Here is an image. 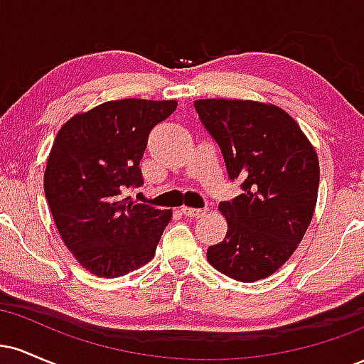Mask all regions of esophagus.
I'll list each match as a JSON object with an SVG mask.
<instances>
[{
  "label": "esophagus",
  "instance_id": "1",
  "mask_svg": "<svg viewBox=\"0 0 364 364\" xmlns=\"http://www.w3.org/2000/svg\"><path fill=\"white\" fill-rule=\"evenodd\" d=\"M181 212L188 217H203L207 214V208H190V207H181Z\"/></svg>",
  "mask_w": 364,
  "mask_h": 364
}]
</instances>
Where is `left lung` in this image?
I'll return each instance as SVG.
<instances>
[{
	"instance_id": "1",
	"label": "left lung",
	"mask_w": 364,
	"mask_h": 364,
	"mask_svg": "<svg viewBox=\"0 0 364 364\" xmlns=\"http://www.w3.org/2000/svg\"><path fill=\"white\" fill-rule=\"evenodd\" d=\"M195 109L219 144L229 178L243 179V193L219 203L228 232L207 250V260L240 282L260 281L289 260L311 223L320 181L316 150L275 104L200 99Z\"/></svg>"
}]
</instances>
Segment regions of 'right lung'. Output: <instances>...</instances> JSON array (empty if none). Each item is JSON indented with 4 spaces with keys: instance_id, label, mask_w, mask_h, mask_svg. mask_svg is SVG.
Returning <instances> with one entry per match:
<instances>
[{
    "instance_id": "obj_1",
    "label": "right lung",
    "mask_w": 364,
    "mask_h": 364,
    "mask_svg": "<svg viewBox=\"0 0 364 364\" xmlns=\"http://www.w3.org/2000/svg\"><path fill=\"white\" fill-rule=\"evenodd\" d=\"M176 101L121 99L78 112L58 132L44 191L63 243L97 277H121L150 262L173 212L133 202L144 183L149 133Z\"/></svg>"
}]
</instances>
